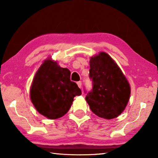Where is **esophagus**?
Wrapping results in <instances>:
<instances>
[{
    "label": "esophagus",
    "mask_w": 158,
    "mask_h": 158,
    "mask_svg": "<svg viewBox=\"0 0 158 158\" xmlns=\"http://www.w3.org/2000/svg\"><path fill=\"white\" fill-rule=\"evenodd\" d=\"M77 85H78L79 88H80V89H81V85H82L81 81H78V82L77 83Z\"/></svg>",
    "instance_id": "1"
}]
</instances>
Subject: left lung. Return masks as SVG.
Instances as JSON below:
<instances>
[{
    "instance_id": "obj_1",
    "label": "left lung",
    "mask_w": 158,
    "mask_h": 158,
    "mask_svg": "<svg viewBox=\"0 0 158 158\" xmlns=\"http://www.w3.org/2000/svg\"><path fill=\"white\" fill-rule=\"evenodd\" d=\"M90 79L93 89L85 100L98 116L112 119L121 114L130 100V86L121 69L105 52L90 60Z\"/></svg>"
}]
</instances>
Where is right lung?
Wrapping results in <instances>:
<instances>
[{
    "label": "right lung",
    "mask_w": 158,
    "mask_h": 158,
    "mask_svg": "<svg viewBox=\"0 0 158 158\" xmlns=\"http://www.w3.org/2000/svg\"><path fill=\"white\" fill-rule=\"evenodd\" d=\"M31 100L40 114L49 119H57L69 111L76 95L81 90L70 81V71L50 58L44 61L32 83Z\"/></svg>",
    "instance_id": "add662e5"
}]
</instances>
